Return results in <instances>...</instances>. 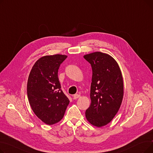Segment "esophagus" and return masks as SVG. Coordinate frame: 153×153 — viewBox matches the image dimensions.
Masks as SVG:
<instances>
[{
	"mask_svg": "<svg viewBox=\"0 0 153 153\" xmlns=\"http://www.w3.org/2000/svg\"><path fill=\"white\" fill-rule=\"evenodd\" d=\"M80 95L79 94H75V95H73V99H74V100H76V99H78V98H79L80 97Z\"/></svg>",
	"mask_w": 153,
	"mask_h": 153,
	"instance_id": "1",
	"label": "esophagus"
}]
</instances>
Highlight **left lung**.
Wrapping results in <instances>:
<instances>
[{"instance_id": "8db88e82", "label": "left lung", "mask_w": 153, "mask_h": 153, "mask_svg": "<svg viewBox=\"0 0 153 153\" xmlns=\"http://www.w3.org/2000/svg\"><path fill=\"white\" fill-rule=\"evenodd\" d=\"M84 58L92 69L91 103L85 111V117L92 125L102 127L113 120L122 104V72L117 62L108 54L97 51L85 54Z\"/></svg>"}]
</instances>
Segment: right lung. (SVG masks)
I'll return each mask as SVG.
<instances>
[{"label":"right lung","instance_id":"right-lung-1","mask_svg":"<svg viewBox=\"0 0 153 153\" xmlns=\"http://www.w3.org/2000/svg\"><path fill=\"white\" fill-rule=\"evenodd\" d=\"M68 56H45L36 61L30 72L27 95L35 114L47 125L59 122L63 118L69 100L61 89L58 72Z\"/></svg>","mask_w":153,"mask_h":153}]
</instances>
